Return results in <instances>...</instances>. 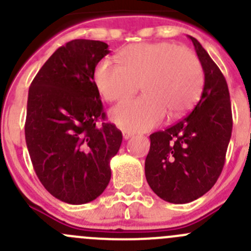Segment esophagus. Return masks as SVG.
<instances>
[{"label":"esophagus","mask_w":251,"mask_h":251,"mask_svg":"<svg viewBox=\"0 0 251 251\" xmlns=\"http://www.w3.org/2000/svg\"><path fill=\"white\" fill-rule=\"evenodd\" d=\"M123 137L125 138V140H128L130 137H132V133L128 132V131H123Z\"/></svg>","instance_id":"34e87169"}]
</instances>
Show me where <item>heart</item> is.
I'll list each match as a JSON object with an SVG mask.
<instances>
[{"label": "heart", "mask_w": 251, "mask_h": 251, "mask_svg": "<svg viewBox=\"0 0 251 251\" xmlns=\"http://www.w3.org/2000/svg\"><path fill=\"white\" fill-rule=\"evenodd\" d=\"M120 63L103 58L94 69L93 79L106 101H119L138 91L143 96L123 101L110 118L127 131H147L165 114L177 118L189 110L203 88V67L199 56L174 43H140L119 52Z\"/></svg>", "instance_id": "b5f03b06"}]
</instances>
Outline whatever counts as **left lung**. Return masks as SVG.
Returning <instances> with one entry per match:
<instances>
[{
	"label": "left lung",
	"instance_id": "left-lung-1",
	"mask_svg": "<svg viewBox=\"0 0 251 251\" xmlns=\"http://www.w3.org/2000/svg\"><path fill=\"white\" fill-rule=\"evenodd\" d=\"M205 86L193 111L164 131L152 133L145 162L148 185L164 201L187 203L216 184L226 162L233 118L227 81L193 36Z\"/></svg>",
	"mask_w": 251,
	"mask_h": 251
}]
</instances>
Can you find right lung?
<instances>
[{
    "label": "right lung",
    "instance_id": "obj_1",
    "mask_svg": "<svg viewBox=\"0 0 251 251\" xmlns=\"http://www.w3.org/2000/svg\"><path fill=\"white\" fill-rule=\"evenodd\" d=\"M108 44L76 39L58 48L29 87L24 131L34 170L58 200L82 205L96 200L111 177L110 159L123 133L105 120L93 79Z\"/></svg>",
    "mask_w": 251,
    "mask_h": 251
}]
</instances>
